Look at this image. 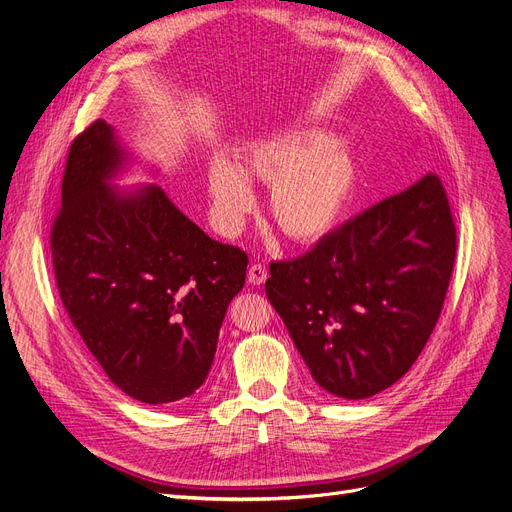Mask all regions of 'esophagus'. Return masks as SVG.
<instances>
[{"label": "esophagus", "instance_id": "34e87169", "mask_svg": "<svg viewBox=\"0 0 512 512\" xmlns=\"http://www.w3.org/2000/svg\"><path fill=\"white\" fill-rule=\"evenodd\" d=\"M268 278V270L266 266H261V263H253V266L249 268V285H263Z\"/></svg>", "mask_w": 512, "mask_h": 512}]
</instances>
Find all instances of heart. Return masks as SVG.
Masks as SVG:
<instances>
[{"instance_id": "heart-1", "label": "heart", "mask_w": 512, "mask_h": 512, "mask_svg": "<svg viewBox=\"0 0 512 512\" xmlns=\"http://www.w3.org/2000/svg\"><path fill=\"white\" fill-rule=\"evenodd\" d=\"M268 192V219L291 244L323 240L342 221L354 196L358 168L348 151L320 128H295L255 141L236 164L217 158L208 166L206 185L215 223L236 234L253 208V189Z\"/></svg>"}]
</instances>
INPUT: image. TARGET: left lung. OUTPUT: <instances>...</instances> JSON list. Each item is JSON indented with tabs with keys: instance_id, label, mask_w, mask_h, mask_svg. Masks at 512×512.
<instances>
[{
	"instance_id": "8db88e82",
	"label": "left lung",
	"mask_w": 512,
	"mask_h": 512,
	"mask_svg": "<svg viewBox=\"0 0 512 512\" xmlns=\"http://www.w3.org/2000/svg\"><path fill=\"white\" fill-rule=\"evenodd\" d=\"M456 261V225L428 173L312 251L270 263L266 295L312 380L358 401L411 369L437 325Z\"/></svg>"
}]
</instances>
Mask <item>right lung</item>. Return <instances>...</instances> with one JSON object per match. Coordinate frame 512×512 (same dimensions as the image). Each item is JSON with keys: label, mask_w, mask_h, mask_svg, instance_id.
Returning a JSON list of instances; mask_svg holds the SVG:
<instances>
[{"label": "right lung", "mask_w": 512, "mask_h": 512, "mask_svg": "<svg viewBox=\"0 0 512 512\" xmlns=\"http://www.w3.org/2000/svg\"><path fill=\"white\" fill-rule=\"evenodd\" d=\"M128 158L105 120L73 139L50 232L54 278L109 380L141 403H177L211 371L249 257L208 238L162 187H113Z\"/></svg>", "instance_id": "right-lung-1"}]
</instances>
